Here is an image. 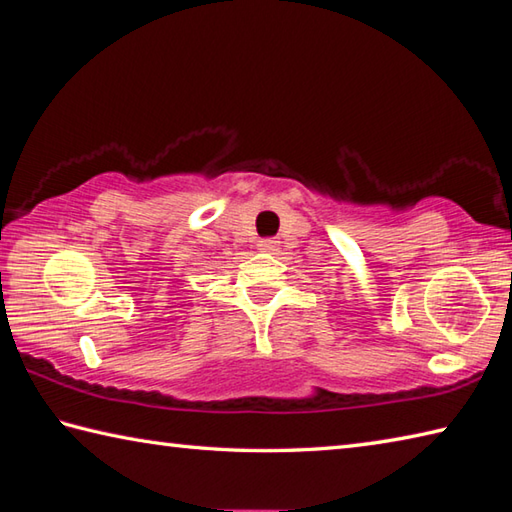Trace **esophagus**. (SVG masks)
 Wrapping results in <instances>:
<instances>
[{
  "instance_id": "esophagus-1",
  "label": "esophagus",
  "mask_w": 512,
  "mask_h": 512,
  "mask_svg": "<svg viewBox=\"0 0 512 512\" xmlns=\"http://www.w3.org/2000/svg\"><path fill=\"white\" fill-rule=\"evenodd\" d=\"M259 250H266V253H273L277 250V241L273 237H266V239H259Z\"/></svg>"
}]
</instances>
